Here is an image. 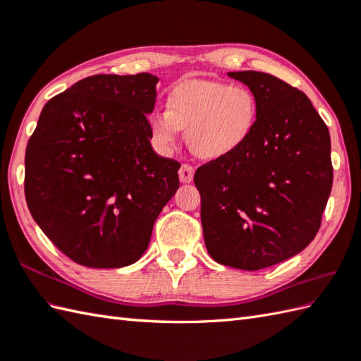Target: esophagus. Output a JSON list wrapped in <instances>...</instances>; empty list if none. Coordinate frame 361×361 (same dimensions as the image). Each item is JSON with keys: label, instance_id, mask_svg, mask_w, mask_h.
<instances>
[{"label": "esophagus", "instance_id": "obj_1", "mask_svg": "<svg viewBox=\"0 0 361 361\" xmlns=\"http://www.w3.org/2000/svg\"><path fill=\"white\" fill-rule=\"evenodd\" d=\"M194 167L192 166H189V164H183L181 167H180V172H178V175H180V181L181 183H190L192 181V178H194Z\"/></svg>", "mask_w": 361, "mask_h": 361}]
</instances>
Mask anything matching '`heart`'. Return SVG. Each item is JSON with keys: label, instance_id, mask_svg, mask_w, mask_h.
<instances>
[{"label": "heart", "instance_id": "b5f03b06", "mask_svg": "<svg viewBox=\"0 0 361 361\" xmlns=\"http://www.w3.org/2000/svg\"><path fill=\"white\" fill-rule=\"evenodd\" d=\"M257 99L243 85L190 80L167 96L166 111L149 119L152 142L171 150L186 130L190 152L202 159H219L239 150L250 140L257 122Z\"/></svg>", "mask_w": 361, "mask_h": 361}]
</instances>
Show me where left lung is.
<instances>
[{"label":"left lung","mask_w":361,"mask_h":361,"mask_svg":"<svg viewBox=\"0 0 361 361\" xmlns=\"http://www.w3.org/2000/svg\"><path fill=\"white\" fill-rule=\"evenodd\" d=\"M257 99V122L239 150L197 169L206 250L256 271L315 239L332 190L329 128L310 99L271 74L228 73Z\"/></svg>","instance_id":"left-lung-1"}]
</instances>
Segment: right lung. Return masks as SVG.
Instances as JSON below:
<instances>
[{
  "label": "right lung",
  "mask_w": 361,
  "mask_h": 361,
  "mask_svg": "<svg viewBox=\"0 0 361 361\" xmlns=\"http://www.w3.org/2000/svg\"><path fill=\"white\" fill-rule=\"evenodd\" d=\"M158 80L149 73L82 79L43 106L27 142V208L83 267L135 264L180 188V164L150 144Z\"/></svg>",
  "instance_id": "obj_1"
}]
</instances>
